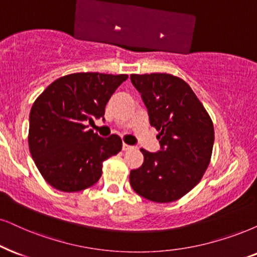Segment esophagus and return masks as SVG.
Returning a JSON list of instances; mask_svg holds the SVG:
<instances>
[{
    "instance_id": "esophagus-1",
    "label": "esophagus",
    "mask_w": 257,
    "mask_h": 257,
    "mask_svg": "<svg viewBox=\"0 0 257 257\" xmlns=\"http://www.w3.org/2000/svg\"><path fill=\"white\" fill-rule=\"evenodd\" d=\"M132 148H133L132 146H129V145H126V144H123V146H122V149H123V151H124V152H126V151H131Z\"/></svg>"
}]
</instances>
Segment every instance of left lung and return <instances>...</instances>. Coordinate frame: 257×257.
<instances>
[{"label":"left lung","instance_id":"1","mask_svg":"<svg viewBox=\"0 0 257 257\" xmlns=\"http://www.w3.org/2000/svg\"><path fill=\"white\" fill-rule=\"evenodd\" d=\"M161 149H141L144 164L131 171L133 190L155 203H171L199 183L212 154V119L190 85L168 73L132 74Z\"/></svg>","mask_w":257,"mask_h":257}]
</instances>
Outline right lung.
<instances>
[{
    "mask_svg": "<svg viewBox=\"0 0 257 257\" xmlns=\"http://www.w3.org/2000/svg\"><path fill=\"white\" fill-rule=\"evenodd\" d=\"M126 74L79 72L60 77L35 99L29 113L28 145L44 179L63 192L91 187L103 161L122 149L117 135L103 139L85 123L104 116L105 105Z\"/></svg>",
    "mask_w": 257,
    "mask_h": 257,
    "instance_id": "obj_1",
    "label": "right lung"
}]
</instances>
